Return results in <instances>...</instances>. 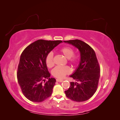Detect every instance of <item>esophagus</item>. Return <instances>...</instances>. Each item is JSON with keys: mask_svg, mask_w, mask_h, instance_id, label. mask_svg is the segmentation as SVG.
Returning a JSON list of instances; mask_svg holds the SVG:
<instances>
[{"mask_svg": "<svg viewBox=\"0 0 120 120\" xmlns=\"http://www.w3.org/2000/svg\"><path fill=\"white\" fill-rule=\"evenodd\" d=\"M56 82H63V79H56Z\"/></svg>", "mask_w": 120, "mask_h": 120, "instance_id": "obj_1", "label": "esophagus"}]
</instances>
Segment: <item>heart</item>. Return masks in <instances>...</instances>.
<instances>
[{
  "mask_svg": "<svg viewBox=\"0 0 120 120\" xmlns=\"http://www.w3.org/2000/svg\"><path fill=\"white\" fill-rule=\"evenodd\" d=\"M60 52L68 59V62L72 64H77L79 61V56L74 54V50L70 46H64L60 49ZM45 62L46 66L51 68L54 66L53 53L49 52L47 54ZM71 68L68 67H56L52 71V75L53 77L58 79H63L67 75L70 74Z\"/></svg>",
  "mask_w": 120,
  "mask_h": 120,
  "instance_id": "heart-1",
  "label": "heart"
}]
</instances>
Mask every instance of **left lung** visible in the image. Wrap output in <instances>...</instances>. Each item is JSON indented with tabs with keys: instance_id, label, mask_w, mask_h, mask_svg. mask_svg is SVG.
<instances>
[{
	"instance_id": "obj_1",
	"label": "left lung",
	"mask_w": 120,
	"mask_h": 120,
	"mask_svg": "<svg viewBox=\"0 0 120 120\" xmlns=\"http://www.w3.org/2000/svg\"><path fill=\"white\" fill-rule=\"evenodd\" d=\"M64 41L78 49L81 54L79 66L70 75L76 82H70V87L65 94L68 99L78 102L88 100L96 92L100 77V67L96 53L89 45L81 40Z\"/></svg>"
}]
</instances>
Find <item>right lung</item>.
<instances>
[{"label": "right lung", "instance_id": "right-lung-1", "mask_svg": "<svg viewBox=\"0 0 120 120\" xmlns=\"http://www.w3.org/2000/svg\"><path fill=\"white\" fill-rule=\"evenodd\" d=\"M61 41L39 39L31 43L21 53L17 78L24 96L34 102H41L52 95L56 82L45 62L47 54L62 42ZM48 81L45 82V79Z\"/></svg>", "mask_w": 120, "mask_h": 120}]
</instances>
